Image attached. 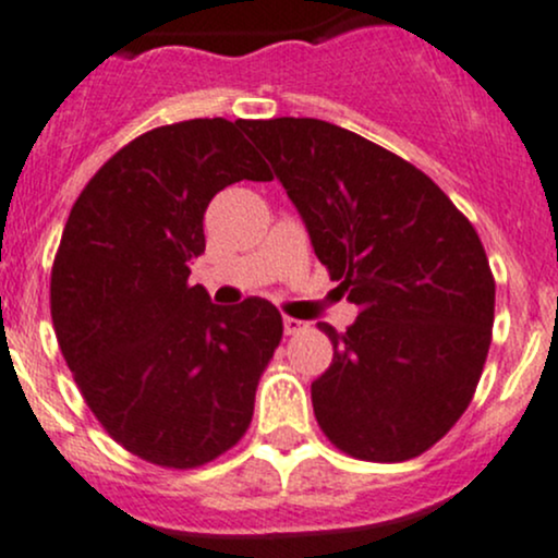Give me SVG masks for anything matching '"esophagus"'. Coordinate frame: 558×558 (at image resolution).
<instances>
[{
    "mask_svg": "<svg viewBox=\"0 0 558 558\" xmlns=\"http://www.w3.org/2000/svg\"><path fill=\"white\" fill-rule=\"evenodd\" d=\"M304 328H307V326H304L302 320H296V318H283V331L289 333V337H291V333L304 331Z\"/></svg>",
    "mask_w": 558,
    "mask_h": 558,
    "instance_id": "34e87169",
    "label": "esophagus"
}]
</instances>
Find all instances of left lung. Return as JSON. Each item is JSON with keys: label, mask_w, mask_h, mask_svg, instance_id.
<instances>
[{"label": "left lung", "mask_w": 558, "mask_h": 558, "mask_svg": "<svg viewBox=\"0 0 558 558\" xmlns=\"http://www.w3.org/2000/svg\"><path fill=\"white\" fill-rule=\"evenodd\" d=\"M296 205L315 256L357 304L313 383L320 430L368 462L430 449L471 403L495 324V278L471 221L420 168L353 131L245 120Z\"/></svg>", "instance_id": "8db88e82"}]
</instances>
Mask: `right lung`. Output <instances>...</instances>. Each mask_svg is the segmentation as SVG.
I'll list each match as a JSON object with an SVG mask.
<instances>
[{
    "mask_svg": "<svg viewBox=\"0 0 558 558\" xmlns=\"http://www.w3.org/2000/svg\"><path fill=\"white\" fill-rule=\"evenodd\" d=\"M243 122L186 120L122 146L82 190L52 262L74 383L120 447L162 468L205 465L243 438L283 337L267 299L219 307L190 286L216 192L272 179Z\"/></svg>",
    "mask_w": 558,
    "mask_h": 558,
    "instance_id": "1",
    "label": "right lung"
}]
</instances>
